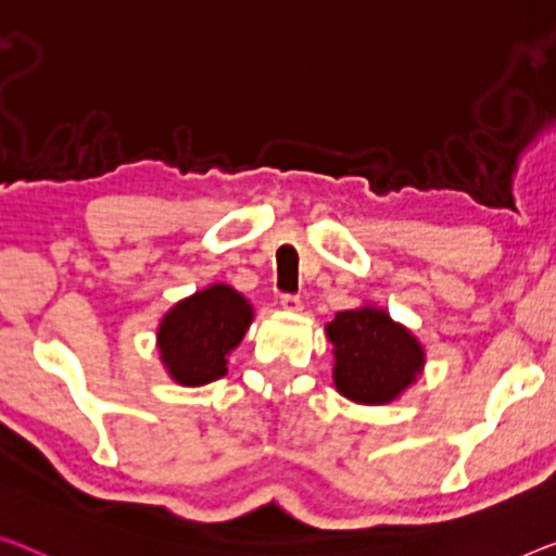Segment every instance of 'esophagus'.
I'll return each instance as SVG.
<instances>
[{
    "label": "esophagus",
    "mask_w": 556,
    "mask_h": 556,
    "mask_svg": "<svg viewBox=\"0 0 556 556\" xmlns=\"http://www.w3.org/2000/svg\"><path fill=\"white\" fill-rule=\"evenodd\" d=\"M281 306L287 312H300L302 309V296L300 294H281Z\"/></svg>",
    "instance_id": "obj_1"
}]
</instances>
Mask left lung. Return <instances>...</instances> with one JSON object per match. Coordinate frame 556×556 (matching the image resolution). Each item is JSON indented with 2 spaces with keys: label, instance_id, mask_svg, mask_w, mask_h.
<instances>
[{
  "label": "left lung",
  "instance_id": "8db88e82",
  "mask_svg": "<svg viewBox=\"0 0 556 556\" xmlns=\"http://www.w3.org/2000/svg\"><path fill=\"white\" fill-rule=\"evenodd\" d=\"M334 344V384L362 404H387L407 389L425 364L417 339L382 309L339 312L327 325Z\"/></svg>",
  "mask_w": 556,
  "mask_h": 556
}]
</instances>
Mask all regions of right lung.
Instances as JSON below:
<instances>
[{"mask_svg": "<svg viewBox=\"0 0 556 556\" xmlns=\"http://www.w3.org/2000/svg\"><path fill=\"white\" fill-rule=\"evenodd\" d=\"M252 306L227 285H214L179 302L162 319L160 352L169 375L185 387H202L227 375V354L242 342Z\"/></svg>", "mask_w": 556, "mask_h": 556, "instance_id": "add662e5", "label": "right lung"}]
</instances>
